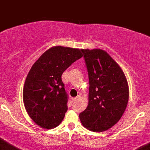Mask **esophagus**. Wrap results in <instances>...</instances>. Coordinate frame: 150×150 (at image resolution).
<instances>
[{
	"mask_svg": "<svg viewBox=\"0 0 150 150\" xmlns=\"http://www.w3.org/2000/svg\"><path fill=\"white\" fill-rule=\"evenodd\" d=\"M81 98L80 96H77L76 97H75V98H72V101H74V102H75V101H78V99H79V98Z\"/></svg>",
	"mask_w": 150,
	"mask_h": 150,
	"instance_id": "esophagus-1",
	"label": "esophagus"
}]
</instances>
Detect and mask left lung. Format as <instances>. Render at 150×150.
I'll return each mask as SVG.
<instances>
[{
    "label": "left lung",
    "mask_w": 150,
    "mask_h": 150,
    "mask_svg": "<svg viewBox=\"0 0 150 150\" xmlns=\"http://www.w3.org/2000/svg\"><path fill=\"white\" fill-rule=\"evenodd\" d=\"M88 72L90 90L87 108L79 114L82 125L93 132L114 126L125 111L129 86L123 71L102 49H81Z\"/></svg>",
    "instance_id": "1"
}]
</instances>
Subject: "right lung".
I'll return each instance as SVG.
<instances>
[{
    "label": "right lung",
    "mask_w": 150,
    "mask_h": 150,
    "mask_svg": "<svg viewBox=\"0 0 150 150\" xmlns=\"http://www.w3.org/2000/svg\"><path fill=\"white\" fill-rule=\"evenodd\" d=\"M81 50L54 46L36 60L28 74L23 89V101L30 117L43 129L60 125L68 110V95L62 74L83 57Z\"/></svg>",
    "instance_id": "right-lung-1"
}]
</instances>
